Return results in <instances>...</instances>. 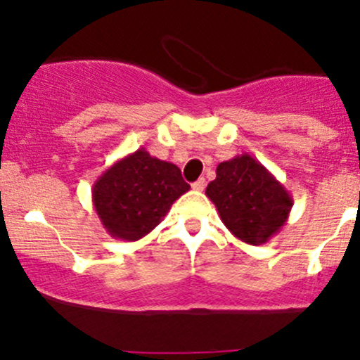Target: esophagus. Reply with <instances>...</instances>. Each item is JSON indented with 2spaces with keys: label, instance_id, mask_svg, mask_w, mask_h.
<instances>
[{
  "label": "esophagus",
  "instance_id": "1",
  "mask_svg": "<svg viewBox=\"0 0 360 360\" xmlns=\"http://www.w3.org/2000/svg\"><path fill=\"white\" fill-rule=\"evenodd\" d=\"M205 186H206L205 177H201V179H198L196 183H193V189H194V191H203Z\"/></svg>",
  "mask_w": 360,
  "mask_h": 360
}]
</instances>
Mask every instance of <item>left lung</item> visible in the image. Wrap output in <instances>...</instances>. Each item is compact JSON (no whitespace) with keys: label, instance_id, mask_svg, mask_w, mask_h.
Segmentation results:
<instances>
[{"label":"left lung","instance_id":"8db88e82","mask_svg":"<svg viewBox=\"0 0 360 360\" xmlns=\"http://www.w3.org/2000/svg\"><path fill=\"white\" fill-rule=\"evenodd\" d=\"M206 196L226 229L249 245H262L274 237L292 208L288 189L249 154L218 164Z\"/></svg>","mask_w":360,"mask_h":360}]
</instances>
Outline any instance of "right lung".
I'll list each match as a JSON object with an SVG mask.
<instances>
[{
	"mask_svg": "<svg viewBox=\"0 0 360 360\" xmlns=\"http://www.w3.org/2000/svg\"><path fill=\"white\" fill-rule=\"evenodd\" d=\"M189 191L179 167L139 148L106 169L93 184V205L113 238L135 242L164 220L179 196Z\"/></svg>",
	"mask_w": 360,
	"mask_h": 360,
	"instance_id": "1",
	"label": "right lung"
}]
</instances>
